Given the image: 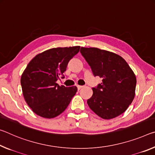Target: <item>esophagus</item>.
Segmentation results:
<instances>
[{
	"label": "esophagus",
	"mask_w": 155,
	"mask_h": 155,
	"mask_svg": "<svg viewBox=\"0 0 155 155\" xmlns=\"http://www.w3.org/2000/svg\"><path fill=\"white\" fill-rule=\"evenodd\" d=\"M83 87V86H80V85H77V88L78 90H80L81 88H82Z\"/></svg>",
	"instance_id": "obj_1"
}]
</instances>
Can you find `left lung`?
Masks as SVG:
<instances>
[{
    "mask_svg": "<svg viewBox=\"0 0 155 155\" xmlns=\"http://www.w3.org/2000/svg\"><path fill=\"white\" fill-rule=\"evenodd\" d=\"M80 53L93 75L102 78L87 100L89 108L104 120L120 115L135 97L137 80L133 70L124 58L108 51L81 47Z\"/></svg>",
    "mask_w": 155,
    "mask_h": 155,
    "instance_id": "left-lung-1",
    "label": "left lung"
}]
</instances>
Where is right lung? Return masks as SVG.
<instances>
[{
	"instance_id": "add662e5",
	"label": "right lung",
	"mask_w": 155,
	"mask_h": 155,
	"mask_svg": "<svg viewBox=\"0 0 155 155\" xmlns=\"http://www.w3.org/2000/svg\"><path fill=\"white\" fill-rule=\"evenodd\" d=\"M80 47H58L45 51L30 61L21 76L25 100L32 110L42 117L60 115L75 95L76 87H66L56 83L68 62L79 52Z\"/></svg>"
}]
</instances>
